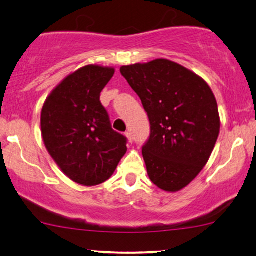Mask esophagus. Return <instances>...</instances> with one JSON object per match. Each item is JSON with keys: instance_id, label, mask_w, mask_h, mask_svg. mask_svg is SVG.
I'll list each match as a JSON object with an SVG mask.
<instances>
[{"instance_id": "34e87169", "label": "esophagus", "mask_w": 256, "mask_h": 256, "mask_svg": "<svg viewBox=\"0 0 256 256\" xmlns=\"http://www.w3.org/2000/svg\"><path fill=\"white\" fill-rule=\"evenodd\" d=\"M126 138H128V142L129 143H132V132H126Z\"/></svg>"}]
</instances>
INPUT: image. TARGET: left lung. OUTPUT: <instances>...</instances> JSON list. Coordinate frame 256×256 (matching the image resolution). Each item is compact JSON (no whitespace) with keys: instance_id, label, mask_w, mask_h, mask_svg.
Returning a JSON list of instances; mask_svg holds the SVG:
<instances>
[{"instance_id":"1","label":"left lung","mask_w":256,"mask_h":256,"mask_svg":"<svg viewBox=\"0 0 256 256\" xmlns=\"http://www.w3.org/2000/svg\"><path fill=\"white\" fill-rule=\"evenodd\" d=\"M120 72L149 118L142 155L150 180L164 191L182 190L208 163L219 136L214 94L200 76L168 59L122 66Z\"/></svg>"}]
</instances>
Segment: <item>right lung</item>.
Masks as SVG:
<instances>
[{"mask_svg":"<svg viewBox=\"0 0 256 256\" xmlns=\"http://www.w3.org/2000/svg\"><path fill=\"white\" fill-rule=\"evenodd\" d=\"M114 68L87 65L66 76L45 101L42 136L54 162L76 183L94 186L110 178L127 152L113 130L100 93Z\"/></svg>","mask_w":256,"mask_h":256,"instance_id":"add662e5","label":"right lung"}]
</instances>
